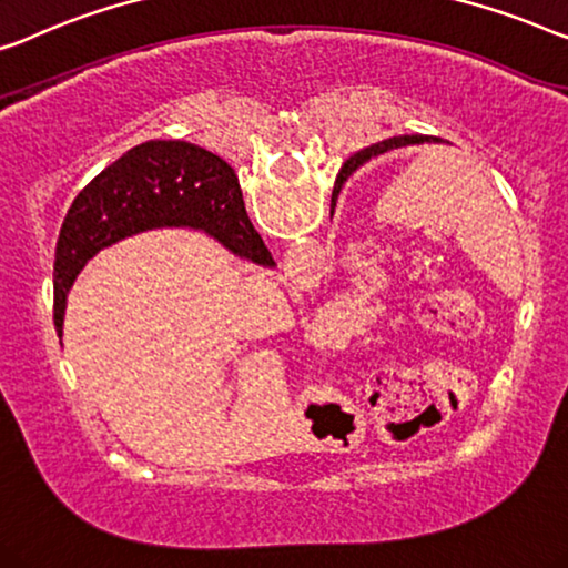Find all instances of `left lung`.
I'll return each instance as SVG.
<instances>
[{
    "label": "left lung",
    "instance_id": "left-lung-1",
    "mask_svg": "<svg viewBox=\"0 0 568 568\" xmlns=\"http://www.w3.org/2000/svg\"><path fill=\"white\" fill-rule=\"evenodd\" d=\"M440 138H435V135H397V138H389V141H382V143H374V145H368V148H364V151H358L356 155H353V159L345 163L343 166V171H341V176H338V189H341V184L345 182V179H348L353 171H356L358 166H364V163L368 161V159H374V155H382V153H386V151H397V148H407V145H420V143H438ZM338 189H335L333 192V196L338 194ZM333 204H335V200H333Z\"/></svg>",
    "mask_w": 568,
    "mask_h": 568
}]
</instances>
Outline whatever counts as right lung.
<instances>
[{
	"mask_svg": "<svg viewBox=\"0 0 568 568\" xmlns=\"http://www.w3.org/2000/svg\"><path fill=\"white\" fill-rule=\"evenodd\" d=\"M155 227L202 230L237 258L274 266L245 215L235 171L220 155L186 141H148L97 174L65 212L55 243V331L63 333L65 300L87 261Z\"/></svg>",
	"mask_w": 568,
	"mask_h": 568,
	"instance_id": "1",
	"label": "right lung"
}]
</instances>
